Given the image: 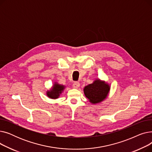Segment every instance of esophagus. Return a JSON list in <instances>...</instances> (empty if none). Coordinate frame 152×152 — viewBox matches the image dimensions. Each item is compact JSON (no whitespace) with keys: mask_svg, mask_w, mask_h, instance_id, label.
I'll use <instances>...</instances> for the list:
<instances>
[{"mask_svg":"<svg viewBox=\"0 0 152 152\" xmlns=\"http://www.w3.org/2000/svg\"><path fill=\"white\" fill-rule=\"evenodd\" d=\"M79 86H80V84L79 82H75L73 84V87L75 89H77Z\"/></svg>","mask_w":152,"mask_h":152,"instance_id":"esophagus-1","label":"esophagus"}]
</instances>
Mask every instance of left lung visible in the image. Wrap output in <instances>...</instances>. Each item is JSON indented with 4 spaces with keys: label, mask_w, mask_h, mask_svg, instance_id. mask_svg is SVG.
Wrapping results in <instances>:
<instances>
[{
    "label": "left lung",
    "mask_w": 152,
    "mask_h": 152,
    "mask_svg": "<svg viewBox=\"0 0 152 152\" xmlns=\"http://www.w3.org/2000/svg\"><path fill=\"white\" fill-rule=\"evenodd\" d=\"M110 86L105 81L96 79L84 89L86 97L92 104H97L104 100L109 93Z\"/></svg>",
    "instance_id": "8db88e82"
}]
</instances>
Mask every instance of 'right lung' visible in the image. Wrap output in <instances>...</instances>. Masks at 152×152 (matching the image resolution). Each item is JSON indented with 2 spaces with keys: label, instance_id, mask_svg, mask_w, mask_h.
<instances>
[{
  "label": "right lung",
  "instance_id": "right-lung-1",
  "mask_svg": "<svg viewBox=\"0 0 152 152\" xmlns=\"http://www.w3.org/2000/svg\"><path fill=\"white\" fill-rule=\"evenodd\" d=\"M65 88V86L55 83L52 88L50 91H48L47 92V95L49 98L52 99H58L60 96V95L61 94V92Z\"/></svg>",
  "mask_w": 152,
  "mask_h": 152
}]
</instances>
